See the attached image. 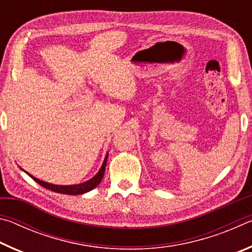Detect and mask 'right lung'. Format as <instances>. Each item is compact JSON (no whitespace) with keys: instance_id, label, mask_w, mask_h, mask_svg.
<instances>
[{"instance_id":"add662e5","label":"right lung","mask_w":252,"mask_h":252,"mask_svg":"<svg viewBox=\"0 0 252 252\" xmlns=\"http://www.w3.org/2000/svg\"><path fill=\"white\" fill-rule=\"evenodd\" d=\"M106 160H108V155L105 156V159L103 161V163H102V167L100 168L99 172H97L94 177L91 178L90 180L85 181L83 183H80V185H73V186H59V185H52V183H49V182H44V181H41L39 179H36L35 177L31 176V174L28 173L27 171H23L25 173H28L30 177H31L34 181L39 183L40 186L46 188V189H49L51 191H54V192H58V193H64V194H71V195H76V194H82L85 192H89V191H91L92 189H94V188L99 185L101 182L102 178L104 176V171H105V165H106Z\"/></svg>"}]
</instances>
